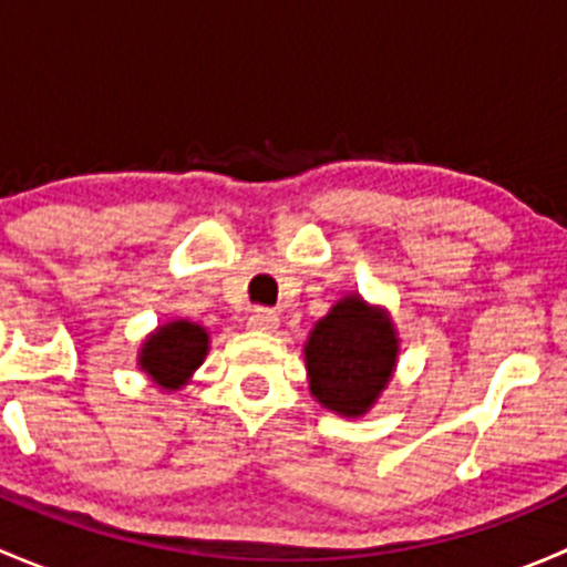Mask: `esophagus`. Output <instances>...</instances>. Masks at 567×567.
<instances>
[{"mask_svg": "<svg viewBox=\"0 0 567 567\" xmlns=\"http://www.w3.org/2000/svg\"><path fill=\"white\" fill-rule=\"evenodd\" d=\"M249 329L255 331H277L279 326V316L274 310H255L247 320Z\"/></svg>", "mask_w": 567, "mask_h": 567, "instance_id": "1", "label": "esophagus"}]
</instances>
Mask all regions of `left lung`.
Here are the masks:
<instances>
[{
  "instance_id": "8db88e82",
  "label": "left lung",
  "mask_w": 567,
  "mask_h": 567,
  "mask_svg": "<svg viewBox=\"0 0 567 567\" xmlns=\"http://www.w3.org/2000/svg\"><path fill=\"white\" fill-rule=\"evenodd\" d=\"M305 362L312 398L323 409L362 416L390 384L398 364V331L384 310L351 293L310 331Z\"/></svg>"
}]
</instances>
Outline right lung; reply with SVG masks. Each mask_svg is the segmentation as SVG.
<instances>
[{
    "label": "right lung",
    "instance_id": "obj_1",
    "mask_svg": "<svg viewBox=\"0 0 567 567\" xmlns=\"http://www.w3.org/2000/svg\"><path fill=\"white\" fill-rule=\"evenodd\" d=\"M208 353V331L192 320L164 323L142 342L140 368L162 390H181Z\"/></svg>",
    "mask_w": 567,
    "mask_h": 567
}]
</instances>
